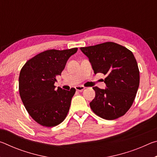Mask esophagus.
Listing matches in <instances>:
<instances>
[{"instance_id": "34e87169", "label": "esophagus", "mask_w": 157, "mask_h": 157, "mask_svg": "<svg viewBox=\"0 0 157 157\" xmlns=\"http://www.w3.org/2000/svg\"><path fill=\"white\" fill-rule=\"evenodd\" d=\"M85 89V87L83 86H75V89L78 91H82Z\"/></svg>"}]
</instances>
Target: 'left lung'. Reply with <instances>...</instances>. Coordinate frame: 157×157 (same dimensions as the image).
Returning <instances> with one entry per match:
<instances>
[{"instance_id":"1","label":"left lung","mask_w":157,"mask_h":157,"mask_svg":"<svg viewBox=\"0 0 157 157\" xmlns=\"http://www.w3.org/2000/svg\"><path fill=\"white\" fill-rule=\"evenodd\" d=\"M80 50L89 58L94 73L106 75V89L93 87L95 97L90 102L92 111L106 120L124 115L134 102L140 82L138 63L132 52L113 42Z\"/></svg>"}]
</instances>
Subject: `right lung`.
<instances>
[{
  "mask_svg": "<svg viewBox=\"0 0 157 157\" xmlns=\"http://www.w3.org/2000/svg\"><path fill=\"white\" fill-rule=\"evenodd\" d=\"M77 51V48L48 50L29 59L21 68L18 79L21 100L30 116L42 126H56L67 116L75 89H55L54 84L69 57Z\"/></svg>",
  "mask_w": 157,
  "mask_h": 157,
  "instance_id": "right-lung-1",
  "label": "right lung"
}]
</instances>
